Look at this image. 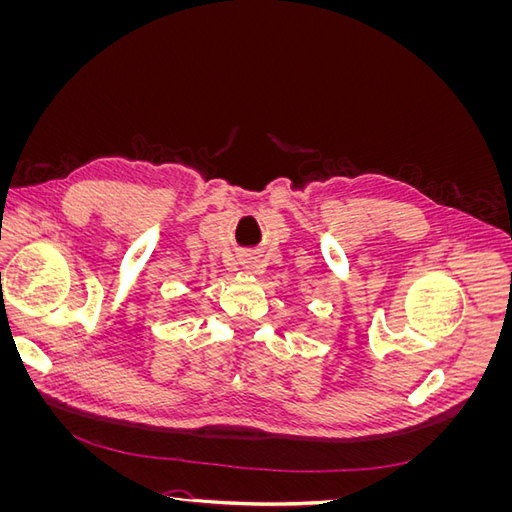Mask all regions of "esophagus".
I'll return each instance as SVG.
<instances>
[{
  "label": "esophagus",
  "mask_w": 512,
  "mask_h": 512,
  "mask_svg": "<svg viewBox=\"0 0 512 512\" xmlns=\"http://www.w3.org/2000/svg\"><path fill=\"white\" fill-rule=\"evenodd\" d=\"M256 262H258V258L256 256H252V254H245L243 258H241V267L245 269V271H254L258 265H256Z\"/></svg>",
  "instance_id": "esophagus-1"
}]
</instances>
